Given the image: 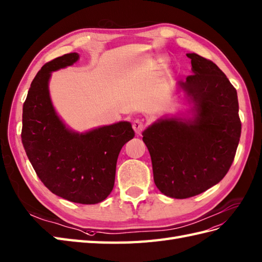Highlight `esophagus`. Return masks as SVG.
I'll use <instances>...</instances> for the list:
<instances>
[{"mask_svg":"<svg viewBox=\"0 0 262 262\" xmlns=\"http://www.w3.org/2000/svg\"><path fill=\"white\" fill-rule=\"evenodd\" d=\"M132 126H133V130L136 131L137 135H140V133H141L143 131V129H144V123H143L142 120L137 119V120L133 121Z\"/></svg>","mask_w":262,"mask_h":262,"instance_id":"34e87169","label":"esophagus"}]
</instances>
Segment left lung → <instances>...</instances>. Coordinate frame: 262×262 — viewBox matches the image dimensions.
I'll return each mask as SVG.
<instances>
[{"label":"left lung","mask_w":262,"mask_h":262,"mask_svg":"<svg viewBox=\"0 0 262 262\" xmlns=\"http://www.w3.org/2000/svg\"><path fill=\"white\" fill-rule=\"evenodd\" d=\"M192 73L178 82L190 109L158 119L142 132L161 192L186 199L220 182L237 151L241 122L237 91L212 61L188 53Z\"/></svg>","instance_id":"1"}]
</instances>
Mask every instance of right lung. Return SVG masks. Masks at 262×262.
Returning <instances> with one entry per match:
<instances>
[{
  "label": "right lung",
  "mask_w": 262,
  "mask_h": 262,
  "mask_svg": "<svg viewBox=\"0 0 262 262\" xmlns=\"http://www.w3.org/2000/svg\"><path fill=\"white\" fill-rule=\"evenodd\" d=\"M78 53L48 62L37 72L23 104L22 143L27 156L51 192L82 205H95L111 193L122 146L135 137L127 121L85 132L70 129L57 116L50 97L52 72L73 66Z\"/></svg>",
  "instance_id": "add662e5"
}]
</instances>
